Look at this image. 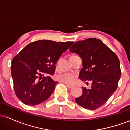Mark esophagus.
I'll use <instances>...</instances> for the list:
<instances>
[{
	"label": "esophagus",
	"mask_w": 130,
	"mask_h": 130,
	"mask_svg": "<svg viewBox=\"0 0 130 130\" xmlns=\"http://www.w3.org/2000/svg\"><path fill=\"white\" fill-rule=\"evenodd\" d=\"M65 85H66V86L68 88H69V89H71V88H72L73 87V86H71V85H69V84H65Z\"/></svg>",
	"instance_id": "esophagus-1"
}]
</instances>
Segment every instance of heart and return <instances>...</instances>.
<instances>
[{
	"instance_id": "heart-1",
	"label": "heart",
	"mask_w": 130,
	"mask_h": 130,
	"mask_svg": "<svg viewBox=\"0 0 130 130\" xmlns=\"http://www.w3.org/2000/svg\"><path fill=\"white\" fill-rule=\"evenodd\" d=\"M76 74L73 73L66 72L57 76V79L61 83L67 84H73L76 79Z\"/></svg>"
}]
</instances>
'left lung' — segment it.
<instances>
[{"label": "left lung", "instance_id": "8db88e82", "mask_svg": "<svg viewBox=\"0 0 130 130\" xmlns=\"http://www.w3.org/2000/svg\"><path fill=\"white\" fill-rule=\"evenodd\" d=\"M69 50L83 60L79 78L92 82L90 89L82 87L83 95L76 98V102L87 109H96L105 104L117 89L121 76L119 58L95 38L77 41Z\"/></svg>", "mask_w": 130, "mask_h": 130}]
</instances>
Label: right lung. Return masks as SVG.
Instances as JSON below:
<instances>
[{
    "label": "right lung",
    "instance_id": "obj_1",
    "mask_svg": "<svg viewBox=\"0 0 130 130\" xmlns=\"http://www.w3.org/2000/svg\"><path fill=\"white\" fill-rule=\"evenodd\" d=\"M74 42L38 40L27 45L11 62L14 89L19 100L26 105L43 102L52 95L57 82L44 74L53 75L57 62Z\"/></svg>",
    "mask_w": 130,
    "mask_h": 130
}]
</instances>
